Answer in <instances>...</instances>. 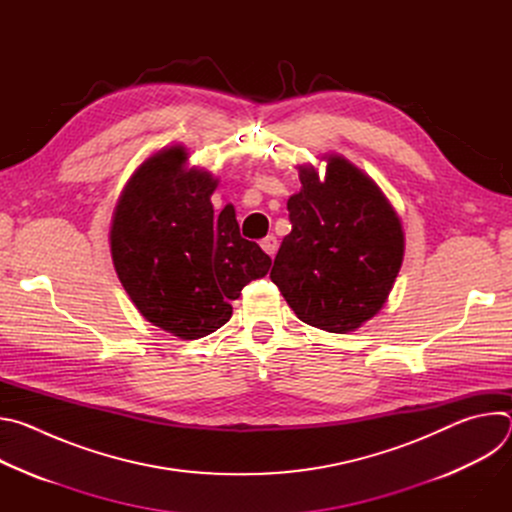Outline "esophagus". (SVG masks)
Masks as SVG:
<instances>
[{
    "label": "esophagus",
    "mask_w": 512,
    "mask_h": 512,
    "mask_svg": "<svg viewBox=\"0 0 512 512\" xmlns=\"http://www.w3.org/2000/svg\"><path fill=\"white\" fill-rule=\"evenodd\" d=\"M261 249H263L269 257H273V255L277 253V239H275L273 235H267V237L261 241Z\"/></svg>",
    "instance_id": "34e87169"
}]
</instances>
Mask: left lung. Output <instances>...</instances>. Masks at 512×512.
<instances>
[{"instance_id": "left-lung-1", "label": "left lung", "mask_w": 512, "mask_h": 512, "mask_svg": "<svg viewBox=\"0 0 512 512\" xmlns=\"http://www.w3.org/2000/svg\"><path fill=\"white\" fill-rule=\"evenodd\" d=\"M318 168L300 166L302 188L287 200L285 235L271 281L296 316L320 330L346 334L377 316L395 285L405 233L377 182L338 154Z\"/></svg>"}]
</instances>
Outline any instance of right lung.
I'll list each match as a JSON object with an SVG mask.
<instances>
[{"instance_id": "obj_1", "label": "right lung", "mask_w": 512, "mask_h": 512, "mask_svg": "<svg viewBox=\"0 0 512 512\" xmlns=\"http://www.w3.org/2000/svg\"><path fill=\"white\" fill-rule=\"evenodd\" d=\"M216 186L210 172L188 168V150L176 143L139 164L113 210L111 259L129 300L184 340L227 324L241 289L271 267L241 237L233 204L214 212Z\"/></svg>"}]
</instances>
